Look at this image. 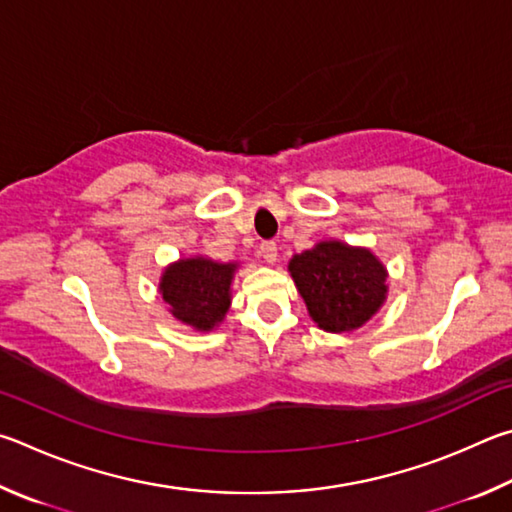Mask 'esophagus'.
<instances>
[{
  "label": "esophagus",
  "mask_w": 512,
  "mask_h": 512,
  "mask_svg": "<svg viewBox=\"0 0 512 512\" xmlns=\"http://www.w3.org/2000/svg\"><path fill=\"white\" fill-rule=\"evenodd\" d=\"M261 256L267 263H276V256H279V247H276V242L265 240L261 245Z\"/></svg>",
  "instance_id": "1"
}]
</instances>
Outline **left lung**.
Returning <instances> with one entry per match:
<instances>
[{
  "label": "left lung",
  "instance_id": "left-lung-1",
  "mask_svg": "<svg viewBox=\"0 0 512 512\" xmlns=\"http://www.w3.org/2000/svg\"><path fill=\"white\" fill-rule=\"evenodd\" d=\"M288 270L315 324L326 333L364 326L387 299V267L371 249L339 240L292 256Z\"/></svg>",
  "mask_w": 512,
  "mask_h": 512
}]
</instances>
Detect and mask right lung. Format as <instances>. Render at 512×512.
I'll return each mask as SVG.
<instances>
[{"label": "right lung", "instance_id": "1", "mask_svg": "<svg viewBox=\"0 0 512 512\" xmlns=\"http://www.w3.org/2000/svg\"><path fill=\"white\" fill-rule=\"evenodd\" d=\"M238 263H215L211 258H182L168 265L159 292L173 317L195 330H213L231 306V281Z\"/></svg>", "mask_w": 512, "mask_h": 512}]
</instances>
